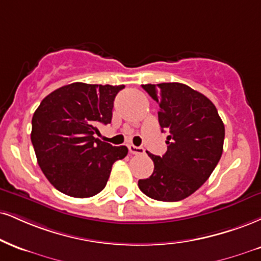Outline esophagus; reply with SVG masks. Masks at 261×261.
Listing matches in <instances>:
<instances>
[{"label":"esophagus","mask_w":261,"mask_h":261,"mask_svg":"<svg viewBox=\"0 0 261 261\" xmlns=\"http://www.w3.org/2000/svg\"><path fill=\"white\" fill-rule=\"evenodd\" d=\"M127 148H128V152H130L131 154H143L144 153V149L142 148V147L134 146V144H128Z\"/></svg>","instance_id":"34e87169"}]
</instances>
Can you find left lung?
<instances>
[{"mask_svg": "<svg viewBox=\"0 0 261 261\" xmlns=\"http://www.w3.org/2000/svg\"><path fill=\"white\" fill-rule=\"evenodd\" d=\"M158 103L162 130L169 131L163 156L147 152L154 163L139 187L149 198L177 202L196 192L208 180L222 154L225 126L213 102L180 83L142 85Z\"/></svg>", "mask_w": 261, "mask_h": 261, "instance_id": "1", "label": "left lung"}]
</instances>
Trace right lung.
I'll list each match as a JSON object with an SVG mask.
<instances>
[{"label":"right lung","mask_w":261,"mask_h":261,"mask_svg":"<svg viewBox=\"0 0 261 261\" xmlns=\"http://www.w3.org/2000/svg\"><path fill=\"white\" fill-rule=\"evenodd\" d=\"M124 85L73 83L49 93L33 115L31 142L41 170L59 192L89 198L106 187L125 146L96 139L97 126L112 121L114 98Z\"/></svg>","instance_id":"obj_1"}]
</instances>
